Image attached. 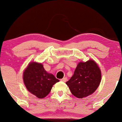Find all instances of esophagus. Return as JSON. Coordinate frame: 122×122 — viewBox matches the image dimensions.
<instances>
[{
    "label": "esophagus",
    "instance_id": "1",
    "mask_svg": "<svg viewBox=\"0 0 122 122\" xmlns=\"http://www.w3.org/2000/svg\"><path fill=\"white\" fill-rule=\"evenodd\" d=\"M61 81H63V82H66L67 81V78H66V77H65V78H62V79H61Z\"/></svg>",
    "mask_w": 122,
    "mask_h": 122
}]
</instances>
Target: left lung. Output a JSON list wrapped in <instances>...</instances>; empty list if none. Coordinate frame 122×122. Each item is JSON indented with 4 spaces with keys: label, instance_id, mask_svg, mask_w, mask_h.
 Listing matches in <instances>:
<instances>
[{
    "label": "left lung",
    "instance_id": "1",
    "mask_svg": "<svg viewBox=\"0 0 122 122\" xmlns=\"http://www.w3.org/2000/svg\"><path fill=\"white\" fill-rule=\"evenodd\" d=\"M102 80V72L94 60L80 61L73 75L66 84L75 97L82 98L96 91Z\"/></svg>",
    "mask_w": 122,
    "mask_h": 122
}]
</instances>
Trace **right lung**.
<instances>
[{
	"mask_svg": "<svg viewBox=\"0 0 122 122\" xmlns=\"http://www.w3.org/2000/svg\"><path fill=\"white\" fill-rule=\"evenodd\" d=\"M22 78L28 91L38 98L46 97L53 85L59 81L44 69L43 64L34 61L29 63L25 69Z\"/></svg>",
	"mask_w": 122,
	"mask_h": 122,
	"instance_id": "obj_1",
	"label": "right lung"
}]
</instances>
